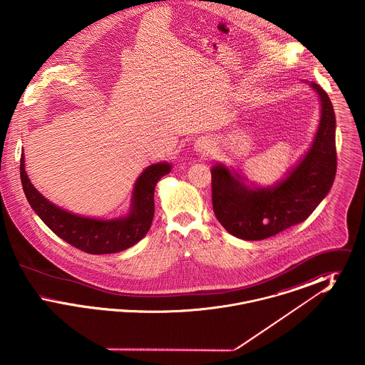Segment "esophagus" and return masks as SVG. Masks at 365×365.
Instances as JSON below:
<instances>
[{"instance_id":"esophagus-1","label":"esophagus","mask_w":365,"mask_h":365,"mask_svg":"<svg viewBox=\"0 0 365 365\" xmlns=\"http://www.w3.org/2000/svg\"><path fill=\"white\" fill-rule=\"evenodd\" d=\"M210 149H212V143L209 142L208 139H198L194 145V150L198 155H209Z\"/></svg>"}]
</instances>
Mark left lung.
Wrapping results in <instances>:
<instances>
[{"instance_id": "8db88e82", "label": "left lung", "mask_w": 365, "mask_h": 365, "mask_svg": "<svg viewBox=\"0 0 365 365\" xmlns=\"http://www.w3.org/2000/svg\"><path fill=\"white\" fill-rule=\"evenodd\" d=\"M304 83L317 94L320 120L309 149L287 174L260 186L223 163L210 168L215 216L237 238L261 241L304 222L331 190L336 173L334 108L317 83Z\"/></svg>"}]
</instances>
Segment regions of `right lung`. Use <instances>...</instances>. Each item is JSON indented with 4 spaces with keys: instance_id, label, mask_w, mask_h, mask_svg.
<instances>
[{
    "instance_id": "1",
    "label": "right lung",
    "mask_w": 365,
    "mask_h": 365,
    "mask_svg": "<svg viewBox=\"0 0 365 365\" xmlns=\"http://www.w3.org/2000/svg\"><path fill=\"white\" fill-rule=\"evenodd\" d=\"M24 163V153H21L20 179L31 208L63 241L90 255L122 252L134 246L148 234L155 216L157 182L173 170V165L167 161L146 167L134 183L127 215L113 219H98L72 213L45 198L31 183Z\"/></svg>"
}]
</instances>
